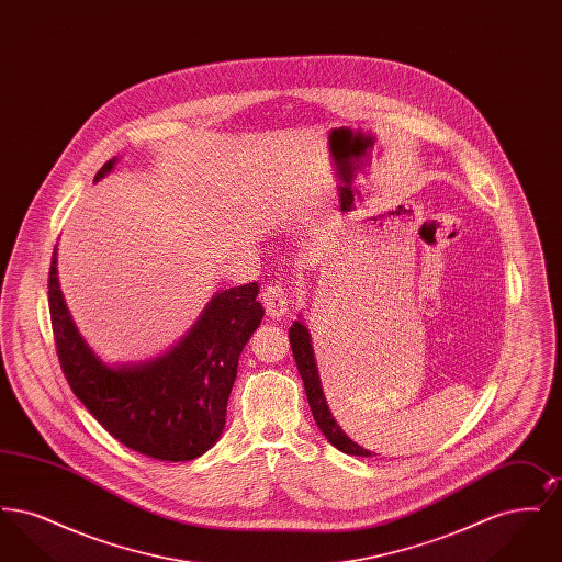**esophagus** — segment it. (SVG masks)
<instances>
[{
    "instance_id": "1",
    "label": "esophagus",
    "mask_w": 562,
    "mask_h": 562,
    "mask_svg": "<svg viewBox=\"0 0 562 562\" xmlns=\"http://www.w3.org/2000/svg\"><path fill=\"white\" fill-rule=\"evenodd\" d=\"M261 296H263V305H266L269 318L278 321V318H282L286 314V310H289V293H286V289L280 282H271Z\"/></svg>"
}]
</instances>
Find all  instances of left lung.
<instances>
[{
  "label": "left lung",
  "instance_id": "left-lung-1",
  "mask_svg": "<svg viewBox=\"0 0 562 562\" xmlns=\"http://www.w3.org/2000/svg\"><path fill=\"white\" fill-rule=\"evenodd\" d=\"M289 339H291V348H293L294 362L299 374L303 379L305 385V396L310 402L312 415L322 429V434L326 436V440L339 449L341 453L356 454V457H371L373 451L360 447L358 442H353L348 434L341 429L337 424V419L333 417L328 404H326V396L322 390L321 373H318V364H316V356H314V348H312V335L305 326L303 318L299 316V321L293 322V326L289 328Z\"/></svg>",
  "mask_w": 562,
  "mask_h": 562
}]
</instances>
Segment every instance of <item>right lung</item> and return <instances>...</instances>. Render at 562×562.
I'll use <instances>...</instances> for the list:
<instances>
[{
  "instance_id": "obj_1",
  "label": "right lung",
  "mask_w": 562,
  "mask_h": 562,
  "mask_svg": "<svg viewBox=\"0 0 562 562\" xmlns=\"http://www.w3.org/2000/svg\"><path fill=\"white\" fill-rule=\"evenodd\" d=\"M117 158L97 172L108 177ZM259 284L214 293L200 318L164 353L109 364L86 344L58 284L56 248L48 301L56 353L74 394L113 438L160 461H191L216 445L241 349L263 321Z\"/></svg>"
}]
</instances>
